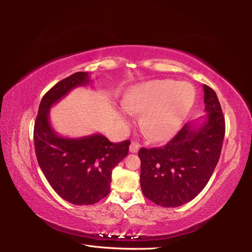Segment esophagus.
<instances>
[{
  "instance_id": "esophagus-1",
  "label": "esophagus",
  "mask_w": 252,
  "mask_h": 252,
  "mask_svg": "<svg viewBox=\"0 0 252 252\" xmlns=\"http://www.w3.org/2000/svg\"><path fill=\"white\" fill-rule=\"evenodd\" d=\"M139 148H140V146H139L138 143H136V142H131L130 147H129V151L132 152V153H135V152H138Z\"/></svg>"
}]
</instances>
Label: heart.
Returning a JSON list of instances; mask_svg holds the SVG:
<instances>
[{
  "label": "heart",
  "instance_id": "1",
  "mask_svg": "<svg viewBox=\"0 0 252 252\" xmlns=\"http://www.w3.org/2000/svg\"><path fill=\"white\" fill-rule=\"evenodd\" d=\"M195 90L190 83L174 80H153L133 89L123 105L131 113H143L140 126L153 141L171 139L180 129L194 104ZM123 125L129 123L126 113L121 114Z\"/></svg>",
  "mask_w": 252,
  "mask_h": 252
}]
</instances>
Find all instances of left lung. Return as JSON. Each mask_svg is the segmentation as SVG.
I'll use <instances>...</instances> for the list:
<instances>
[{
    "instance_id": "obj_1",
    "label": "left lung",
    "mask_w": 252,
    "mask_h": 252,
    "mask_svg": "<svg viewBox=\"0 0 252 252\" xmlns=\"http://www.w3.org/2000/svg\"><path fill=\"white\" fill-rule=\"evenodd\" d=\"M201 126L187 123L164 147L141 148V185L144 197L158 206L176 208L191 201L210 180L224 138V117L216 92L203 84Z\"/></svg>"
}]
</instances>
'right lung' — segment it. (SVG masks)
Here are the masks:
<instances>
[{
	"instance_id": "right-lung-1",
	"label": "right lung",
	"mask_w": 252,
	"mask_h": 252,
	"mask_svg": "<svg viewBox=\"0 0 252 252\" xmlns=\"http://www.w3.org/2000/svg\"><path fill=\"white\" fill-rule=\"evenodd\" d=\"M88 72L60 81L42 97L34 123L36 159L50 186L76 206L96 203L109 194L113 168L129 152L130 141L113 143L102 134L82 138L60 136L50 123V109L72 89L90 84Z\"/></svg>"
}]
</instances>
